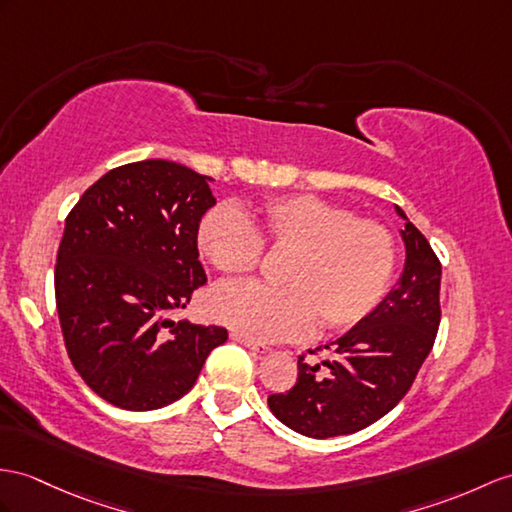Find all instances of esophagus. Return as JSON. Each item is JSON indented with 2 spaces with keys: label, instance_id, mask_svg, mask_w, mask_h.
Listing matches in <instances>:
<instances>
[{
  "label": "esophagus",
  "instance_id": "obj_1",
  "mask_svg": "<svg viewBox=\"0 0 512 512\" xmlns=\"http://www.w3.org/2000/svg\"><path fill=\"white\" fill-rule=\"evenodd\" d=\"M230 336H232V341H236V343H241V345L249 347V350H254V352H258V354H265V352L269 350V347H267V345H263V343H256V341H252V339H247V336H243V334H239V332H232Z\"/></svg>",
  "mask_w": 512,
  "mask_h": 512
}]
</instances>
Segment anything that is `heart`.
<instances>
[{
	"mask_svg": "<svg viewBox=\"0 0 512 512\" xmlns=\"http://www.w3.org/2000/svg\"><path fill=\"white\" fill-rule=\"evenodd\" d=\"M197 245L228 278L260 267L263 247L289 254L284 286L226 284L210 297V315L252 341L295 339L317 323L319 332H345L380 304L395 269V239L376 219L317 195H280L247 217L230 206L208 210Z\"/></svg>",
	"mask_w": 512,
	"mask_h": 512,
	"instance_id": "b5f03b06",
	"label": "heart"
}]
</instances>
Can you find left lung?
<instances>
[{"label": "left lung", "instance_id": "8db88e82", "mask_svg": "<svg viewBox=\"0 0 512 512\" xmlns=\"http://www.w3.org/2000/svg\"><path fill=\"white\" fill-rule=\"evenodd\" d=\"M397 215L406 219L400 206ZM402 239L406 265L395 289L365 321L326 345L332 358L313 365L302 354L297 382L267 397L284 426L313 439L352 434L384 417L410 391L439 332L441 263L408 219Z\"/></svg>", "mask_w": 512, "mask_h": 512}]
</instances>
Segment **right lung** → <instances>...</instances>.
<instances>
[{
	"label": "right lung",
	"instance_id": "1",
	"mask_svg": "<svg viewBox=\"0 0 512 512\" xmlns=\"http://www.w3.org/2000/svg\"><path fill=\"white\" fill-rule=\"evenodd\" d=\"M210 178L169 160L108 171L65 221L54 289L71 365L93 393L154 410L191 391L228 330L171 321L206 284L197 230Z\"/></svg>",
	"mask_w": 512,
	"mask_h": 512
}]
</instances>
